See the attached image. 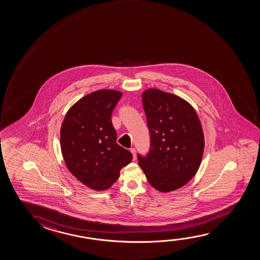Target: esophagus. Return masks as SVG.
I'll use <instances>...</instances> for the list:
<instances>
[{
	"instance_id": "34e87169",
	"label": "esophagus",
	"mask_w": 260,
	"mask_h": 260,
	"mask_svg": "<svg viewBox=\"0 0 260 260\" xmlns=\"http://www.w3.org/2000/svg\"><path fill=\"white\" fill-rule=\"evenodd\" d=\"M131 152H132V155H133V160H136V150L135 148H131Z\"/></svg>"
}]
</instances>
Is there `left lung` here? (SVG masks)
<instances>
[{
    "label": "left lung",
    "mask_w": 260,
    "mask_h": 260,
    "mask_svg": "<svg viewBox=\"0 0 260 260\" xmlns=\"http://www.w3.org/2000/svg\"><path fill=\"white\" fill-rule=\"evenodd\" d=\"M150 150L138 155L139 165L153 188L162 193L183 187L202 161L205 137L193 106L172 93L148 88L141 94Z\"/></svg>",
    "instance_id": "1"
}]
</instances>
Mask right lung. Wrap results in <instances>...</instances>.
Segmentation results:
<instances>
[{"label": "right lung", "instance_id": "add662e5", "mask_svg": "<svg viewBox=\"0 0 260 260\" xmlns=\"http://www.w3.org/2000/svg\"><path fill=\"white\" fill-rule=\"evenodd\" d=\"M121 95L113 89L86 94L71 106L60 126V149L66 167L94 190L111 188L120 170L132 162V153L117 144L111 119Z\"/></svg>", "mask_w": 260, "mask_h": 260}]
</instances>
